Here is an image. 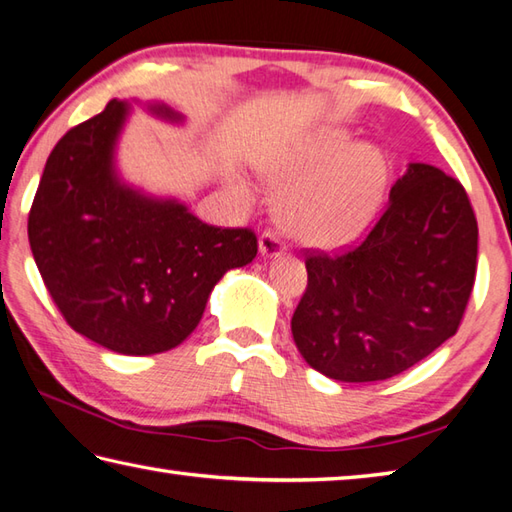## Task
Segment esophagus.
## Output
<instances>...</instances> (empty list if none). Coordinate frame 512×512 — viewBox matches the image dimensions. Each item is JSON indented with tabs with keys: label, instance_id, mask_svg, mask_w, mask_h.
Masks as SVG:
<instances>
[{
	"label": "esophagus",
	"instance_id": "34e87169",
	"mask_svg": "<svg viewBox=\"0 0 512 512\" xmlns=\"http://www.w3.org/2000/svg\"><path fill=\"white\" fill-rule=\"evenodd\" d=\"M284 253V244L279 242V237L273 233H264L259 237V255L262 257H277Z\"/></svg>",
	"mask_w": 512,
	"mask_h": 512
}]
</instances>
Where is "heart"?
I'll return each instance as SVG.
<instances>
[{
    "mask_svg": "<svg viewBox=\"0 0 512 512\" xmlns=\"http://www.w3.org/2000/svg\"><path fill=\"white\" fill-rule=\"evenodd\" d=\"M262 177L279 197L277 217L286 233L304 246L333 250L357 242L375 224L390 186V159L379 144L353 142L346 128H324L264 162ZM233 190L250 204L242 179H233Z\"/></svg>",
    "mask_w": 512,
    "mask_h": 512,
    "instance_id": "heart-1",
    "label": "heart"
}]
</instances>
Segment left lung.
Here are the masks:
<instances>
[{
    "label": "left lung",
    "instance_id": "8db88e82",
    "mask_svg": "<svg viewBox=\"0 0 512 512\" xmlns=\"http://www.w3.org/2000/svg\"><path fill=\"white\" fill-rule=\"evenodd\" d=\"M290 330L306 364L337 382H382L453 337L477 270V219L464 186L408 164L357 248L308 255Z\"/></svg>",
    "mask_w": 512,
    "mask_h": 512
}]
</instances>
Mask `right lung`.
Returning <instances> with one entry per match:
<instances>
[{"label":"right lung","instance_id":"obj_1","mask_svg":"<svg viewBox=\"0 0 512 512\" xmlns=\"http://www.w3.org/2000/svg\"><path fill=\"white\" fill-rule=\"evenodd\" d=\"M144 108L170 124L164 102ZM133 104L110 99L70 128L44 166L28 242L68 326L119 355H157L197 328L215 284L257 255L248 228H215L175 197L126 184L117 144Z\"/></svg>","mask_w":512,"mask_h":512}]
</instances>
